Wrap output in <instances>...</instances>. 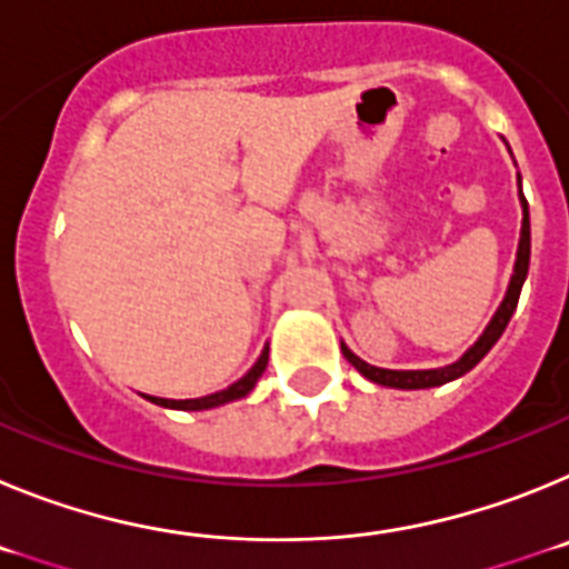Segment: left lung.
<instances>
[{
    "label": "left lung",
    "mask_w": 569,
    "mask_h": 569,
    "mask_svg": "<svg viewBox=\"0 0 569 569\" xmlns=\"http://www.w3.org/2000/svg\"><path fill=\"white\" fill-rule=\"evenodd\" d=\"M527 268H530V216L525 213V224H521V241H519V259H516V270H512L510 290H507L505 301H501L499 313L492 316V321L487 325L485 336H481V339L476 341V345H472L470 350L456 361V365L441 367V370H381V367L361 361L359 356L350 353L345 345H341V353H345V359L350 361L361 376H367V379L376 381V385L399 387V390H421V387L447 385V381L459 379V376H465L467 370H472V367L479 365V361L487 356V350H490V347L499 341V336L505 333L507 321H510L512 310H516V305H519L521 284H525L527 279Z\"/></svg>",
    "instance_id": "8db88e82"
}]
</instances>
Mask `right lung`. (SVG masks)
Masks as SVG:
<instances>
[{
    "label": "right lung",
    "mask_w": 569,
    "mask_h": 569,
    "mask_svg": "<svg viewBox=\"0 0 569 569\" xmlns=\"http://www.w3.org/2000/svg\"><path fill=\"white\" fill-rule=\"evenodd\" d=\"M264 367H268V350H261L259 361L248 370V376H241L236 385H230L228 390H219V393H210L204 399H184V401H173V399H156V396H148L153 405H162V407H173V410H208V407H219L224 401H236L241 396H248L253 390V385L259 381V376L264 373Z\"/></svg>",
    "instance_id": "1"
}]
</instances>
